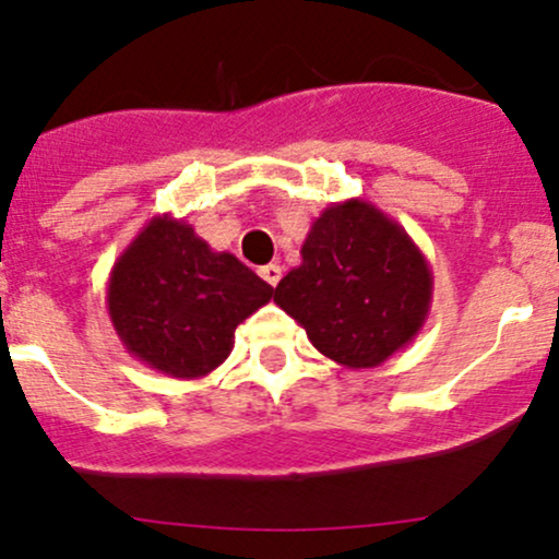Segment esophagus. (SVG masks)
<instances>
[{
	"label": "esophagus",
	"mask_w": 559,
	"mask_h": 559,
	"mask_svg": "<svg viewBox=\"0 0 559 559\" xmlns=\"http://www.w3.org/2000/svg\"><path fill=\"white\" fill-rule=\"evenodd\" d=\"M260 275H262V281H267L271 286H278V281H281V275H284V271H281V265L271 262V265L260 267Z\"/></svg>",
	"instance_id": "obj_1"
}]
</instances>
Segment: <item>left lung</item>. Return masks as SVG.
<instances>
[{
    "label": "left lung",
    "mask_w": 559,
    "mask_h": 559,
    "mask_svg": "<svg viewBox=\"0 0 559 559\" xmlns=\"http://www.w3.org/2000/svg\"><path fill=\"white\" fill-rule=\"evenodd\" d=\"M431 294V267L407 230L376 204L346 199L316 217L301 265L281 278L273 301L320 355L360 370L418 336Z\"/></svg>",
    "instance_id": "obj_1"
}]
</instances>
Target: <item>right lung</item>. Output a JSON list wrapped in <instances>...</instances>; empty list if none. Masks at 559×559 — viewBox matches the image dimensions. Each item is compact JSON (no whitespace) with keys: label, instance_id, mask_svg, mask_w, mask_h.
Here are the masks:
<instances>
[{"label":"right lung","instance_id":"right-lung-1","mask_svg":"<svg viewBox=\"0 0 559 559\" xmlns=\"http://www.w3.org/2000/svg\"><path fill=\"white\" fill-rule=\"evenodd\" d=\"M271 297L258 273L170 215L139 230L107 281V312L128 355L186 381L226 362L236 325Z\"/></svg>","mask_w":559,"mask_h":559}]
</instances>
